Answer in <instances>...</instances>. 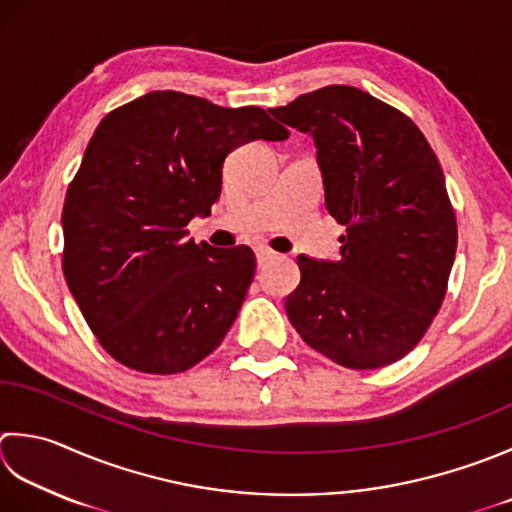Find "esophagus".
I'll return each instance as SVG.
<instances>
[{"instance_id": "34e87169", "label": "esophagus", "mask_w": 512, "mask_h": 512, "mask_svg": "<svg viewBox=\"0 0 512 512\" xmlns=\"http://www.w3.org/2000/svg\"><path fill=\"white\" fill-rule=\"evenodd\" d=\"M275 255H277V253H273V250L266 248V246H257V248H255V257H257V264H259V266L268 264L270 259H273Z\"/></svg>"}]
</instances>
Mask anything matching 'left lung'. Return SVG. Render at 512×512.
Listing matches in <instances>:
<instances>
[{
  "mask_svg": "<svg viewBox=\"0 0 512 512\" xmlns=\"http://www.w3.org/2000/svg\"><path fill=\"white\" fill-rule=\"evenodd\" d=\"M310 133L328 213L346 226L339 262L297 257L286 315L335 364L397 362L442 308L457 250L444 170L402 110L353 86H324L270 110Z\"/></svg>",
  "mask_w": 512,
  "mask_h": 512,
  "instance_id": "left-lung-1",
  "label": "left lung"
}]
</instances>
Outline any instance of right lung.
I'll list each match as a JSON object with an SVG mask.
<instances>
[{
	"label": "right lung",
	"instance_id": "right-lung-1",
	"mask_svg": "<svg viewBox=\"0 0 512 512\" xmlns=\"http://www.w3.org/2000/svg\"><path fill=\"white\" fill-rule=\"evenodd\" d=\"M286 137L264 108H222L177 90H153L102 119L66 190L62 268L115 362L175 375L222 344L255 255L197 246L186 226L219 199L230 150Z\"/></svg>",
	"mask_w": 512,
	"mask_h": 512
}]
</instances>
